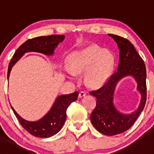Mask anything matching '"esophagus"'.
<instances>
[{"instance_id":"34e87169","label":"esophagus","mask_w":154,"mask_h":154,"mask_svg":"<svg viewBox=\"0 0 154 154\" xmlns=\"http://www.w3.org/2000/svg\"><path fill=\"white\" fill-rule=\"evenodd\" d=\"M85 95H86V92H85V91H81V92H79V98L83 97V96H85Z\"/></svg>"}]
</instances>
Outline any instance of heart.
I'll return each instance as SVG.
<instances>
[{
  "label": "heart",
  "mask_w": 154,
  "mask_h": 154,
  "mask_svg": "<svg viewBox=\"0 0 154 154\" xmlns=\"http://www.w3.org/2000/svg\"><path fill=\"white\" fill-rule=\"evenodd\" d=\"M69 62L73 72L79 74L88 70L85 76L87 83L99 86L112 74L115 58L110 51L93 45L73 53Z\"/></svg>",
  "instance_id": "b5f03b06"
}]
</instances>
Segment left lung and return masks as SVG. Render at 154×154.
I'll return each mask as SVG.
<instances>
[{
  "label": "left lung",
  "instance_id": "1",
  "mask_svg": "<svg viewBox=\"0 0 154 154\" xmlns=\"http://www.w3.org/2000/svg\"><path fill=\"white\" fill-rule=\"evenodd\" d=\"M112 37L119 49L117 71L110 76L106 83L89 93L96 98V106L90 116V120L96 130L106 136L117 135L129 130L135 123L143 109L146 101V71L143 58L140 56L131 42L123 37ZM133 75L137 82V88L142 96L141 103L137 111L125 115L115 109L112 96L116 82L126 75Z\"/></svg>",
  "mask_w": 154,
  "mask_h": 154
}]
</instances>
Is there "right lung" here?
Segmentation results:
<instances>
[{
    "label": "right lung",
    "mask_w": 154,
    "mask_h": 154,
    "mask_svg": "<svg viewBox=\"0 0 154 154\" xmlns=\"http://www.w3.org/2000/svg\"><path fill=\"white\" fill-rule=\"evenodd\" d=\"M64 35H51L49 36L37 37L35 38L28 39L24 42L16 50L11 61L9 63L8 79L10 75L12 66L24 53L28 51H37L45 55H52L54 53V49L57 47L58 43L64 40ZM78 96L79 92H75L68 95L58 96L49 112L42 119L37 122H29L24 120L15 112L13 107L11 106V108L14 113L15 114L16 117L20 122V124L24 130L34 137L48 138L60 131L66 119V110L69 105L77 99Z\"/></svg>",
    "instance_id": "obj_1"
}]
</instances>
